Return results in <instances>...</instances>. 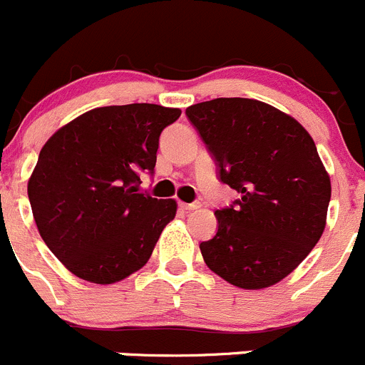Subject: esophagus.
<instances>
[{
	"instance_id": "34e87169",
	"label": "esophagus",
	"mask_w": 365,
	"mask_h": 365,
	"mask_svg": "<svg viewBox=\"0 0 365 365\" xmlns=\"http://www.w3.org/2000/svg\"><path fill=\"white\" fill-rule=\"evenodd\" d=\"M179 207L184 209V211H195V209L200 207V204L193 202V204H186V202H179Z\"/></svg>"
}]
</instances>
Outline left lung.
<instances>
[{
  "label": "left lung",
  "mask_w": 365,
  "mask_h": 365,
  "mask_svg": "<svg viewBox=\"0 0 365 365\" xmlns=\"http://www.w3.org/2000/svg\"><path fill=\"white\" fill-rule=\"evenodd\" d=\"M220 167L241 193L218 209V232L200 243L211 272L241 289L286 279L327 225L330 175L312 136L297 118L262 101L218 97L186 108Z\"/></svg>",
  "instance_id": "left-lung-1"
}]
</instances>
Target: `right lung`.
I'll return each mask as SVG.
<instances>
[{
	"instance_id": "right-lung-1",
	"label": "right lung",
	"mask_w": 365,
	"mask_h": 365,
	"mask_svg": "<svg viewBox=\"0 0 365 365\" xmlns=\"http://www.w3.org/2000/svg\"><path fill=\"white\" fill-rule=\"evenodd\" d=\"M179 115L149 103L93 108L44 143L28 179L31 212L76 277L106 286L147 264L178 202L140 193V172L154 170L161 131Z\"/></svg>"
}]
</instances>
